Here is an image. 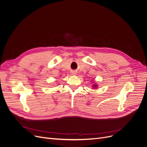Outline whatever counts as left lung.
<instances>
[{"label":"left lung","instance_id":"1","mask_svg":"<svg viewBox=\"0 0 147 147\" xmlns=\"http://www.w3.org/2000/svg\"><path fill=\"white\" fill-rule=\"evenodd\" d=\"M92 87H95V88L97 87V86L96 85V84H94V85H93V86Z\"/></svg>","mask_w":147,"mask_h":147}]
</instances>
